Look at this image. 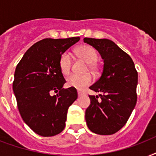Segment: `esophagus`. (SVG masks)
Masks as SVG:
<instances>
[{
  "label": "esophagus",
  "instance_id": "1",
  "mask_svg": "<svg viewBox=\"0 0 156 156\" xmlns=\"http://www.w3.org/2000/svg\"><path fill=\"white\" fill-rule=\"evenodd\" d=\"M78 97H81V96H83V95H84L85 94H84V93H83V92H81L80 90H78Z\"/></svg>",
  "mask_w": 156,
  "mask_h": 156
}]
</instances>
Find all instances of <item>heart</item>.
Returning <instances> with one entry per match:
<instances>
[{
	"mask_svg": "<svg viewBox=\"0 0 156 156\" xmlns=\"http://www.w3.org/2000/svg\"><path fill=\"white\" fill-rule=\"evenodd\" d=\"M76 52L78 56L83 58L88 63V67L91 71H95L97 69L95 62L97 61L98 53L96 50L89 45H82L76 49ZM71 65H72V54L69 51H66L61 53L59 58V67L61 73L67 75L71 70ZM93 78L90 74H71L67 78L66 83L68 87H73L82 90L87 86H89L92 83Z\"/></svg>",
	"mask_w": 156,
	"mask_h": 156,
	"instance_id": "1",
	"label": "heart"
}]
</instances>
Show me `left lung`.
I'll use <instances>...</instances> for the list:
<instances>
[{
  "mask_svg": "<svg viewBox=\"0 0 156 156\" xmlns=\"http://www.w3.org/2000/svg\"><path fill=\"white\" fill-rule=\"evenodd\" d=\"M83 41L97 50L104 60L99 80L90 90V104L85 112L88 128L100 135H110L123 127L137 102L138 72L128 54L108 39L84 38Z\"/></svg>",
  "mask_w": 156,
  "mask_h": 156,
  "instance_id": "obj_1",
  "label": "left lung"
}]
</instances>
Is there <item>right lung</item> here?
I'll return each mask as SVG.
<instances>
[{"instance_id":"1","label":"right lung","mask_w":156,"mask_h":156,"mask_svg":"<svg viewBox=\"0 0 156 156\" xmlns=\"http://www.w3.org/2000/svg\"><path fill=\"white\" fill-rule=\"evenodd\" d=\"M79 37L44 39L23 55L16 67L13 90L22 118L43 137L58 134L66 126L69 107L78 98L75 88L64 89L66 83L59 58ZM51 91L57 93L50 95Z\"/></svg>"}]
</instances>
